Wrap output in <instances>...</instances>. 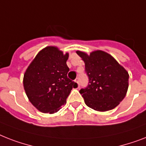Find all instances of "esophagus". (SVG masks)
<instances>
[{"mask_svg": "<svg viewBox=\"0 0 146 146\" xmlns=\"http://www.w3.org/2000/svg\"><path fill=\"white\" fill-rule=\"evenodd\" d=\"M75 82H76L77 84H78V85H79V82H80V79H79V77H77L76 79H75Z\"/></svg>", "mask_w": 146, "mask_h": 146, "instance_id": "esophagus-1", "label": "esophagus"}]
</instances>
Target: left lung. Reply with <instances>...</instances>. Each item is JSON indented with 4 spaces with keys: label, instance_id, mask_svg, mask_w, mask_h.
I'll return each instance as SVG.
<instances>
[{
    "label": "left lung",
    "instance_id": "8db88e82",
    "mask_svg": "<svg viewBox=\"0 0 146 146\" xmlns=\"http://www.w3.org/2000/svg\"><path fill=\"white\" fill-rule=\"evenodd\" d=\"M85 62L88 78L87 87L79 91L88 107L100 112L118 106L126 95L129 75L127 70L108 53L95 51L88 55L77 51Z\"/></svg>",
    "mask_w": 146,
    "mask_h": 146
}]
</instances>
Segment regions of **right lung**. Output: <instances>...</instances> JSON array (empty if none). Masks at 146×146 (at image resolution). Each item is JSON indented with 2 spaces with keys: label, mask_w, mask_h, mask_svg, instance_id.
I'll list each match as a JSON object with an SVG mask.
<instances>
[{
  "label": "right lung",
  "mask_w": 146,
  "mask_h": 146,
  "mask_svg": "<svg viewBox=\"0 0 146 146\" xmlns=\"http://www.w3.org/2000/svg\"><path fill=\"white\" fill-rule=\"evenodd\" d=\"M68 54L46 47L36 54L24 75L23 84L30 102L40 112L52 114L64 105L78 84L67 77Z\"/></svg>",
  "instance_id": "add662e5"
}]
</instances>
